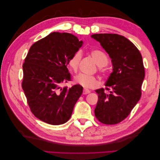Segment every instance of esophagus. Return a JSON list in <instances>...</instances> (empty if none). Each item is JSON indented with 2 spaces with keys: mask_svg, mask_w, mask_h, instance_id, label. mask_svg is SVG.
I'll return each mask as SVG.
<instances>
[{
  "mask_svg": "<svg viewBox=\"0 0 160 160\" xmlns=\"http://www.w3.org/2000/svg\"><path fill=\"white\" fill-rule=\"evenodd\" d=\"M90 92H91V91L89 89H83V94H84V95L89 93Z\"/></svg>",
  "mask_w": 160,
  "mask_h": 160,
  "instance_id": "34e87169",
  "label": "esophagus"
}]
</instances>
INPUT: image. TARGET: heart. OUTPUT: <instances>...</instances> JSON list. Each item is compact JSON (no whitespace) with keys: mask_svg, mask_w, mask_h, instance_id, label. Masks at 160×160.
Wrapping results in <instances>:
<instances>
[{"mask_svg":"<svg viewBox=\"0 0 160 160\" xmlns=\"http://www.w3.org/2000/svg\"><path fill=\"white\" fill-rule=\"evenodd\" d=\"M91 55L96 61L99 67H105L108 62V58L107 54L99 49H93L91 52ZM81 59H82V52L77 51L71 56L68 60V65L70 69L76 72L80 66ZM74 80L76 83L80 84L87 89H92L98 85V80L96 76H89L84 73H79L75 76Z\"/></svg>","mask_w":160,"mask_h":160,"instance_id":"1","label":"heart"}]
</instances>
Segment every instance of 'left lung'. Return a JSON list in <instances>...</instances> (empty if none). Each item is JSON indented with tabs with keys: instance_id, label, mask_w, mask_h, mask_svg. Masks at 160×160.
Instances as JSON below:
<instances>
[{
	"instance_id": "1",
	"label": "left lung",
	"mask_w": 160,
	"mask_h": 160,
	"mask_svg": "<svg viewBox=\"0 0 160 160\" xmlns=\"http://www.w3.org/2000/svg\"><path fill=\"white\" fill-rule=\"evenodd\" d=\"M108 53L113 72L105 86L96 90L98 100L95 115L104 124H116L124 120L140 100L145 76L140 51L124 36L116 33L91 36Z\"/></svg>"
}]
</instances>
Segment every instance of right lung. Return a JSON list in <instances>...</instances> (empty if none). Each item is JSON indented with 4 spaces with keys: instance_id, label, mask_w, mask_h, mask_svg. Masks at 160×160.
Returning a JSON list of instances; mask_svg holds the SVG:
<instances>
[{
    "instance_id": "obj_1",
    "label": "right lung",
    "mask_w": 160,
    "mask_h": 160,
    "mask_svg": "<svg viewBox=\"0 0 160 160\" xmlns=\"http://www.w3.org/2000/svg\"><path fill=\"white\" fill-rule=\"evenodd\" d=\"M82 45L73 34L53 32L30 47L22 64V88L30 110L39 120L52 125L69 120L83 88L60 84L71 80L68 60Z\"/></svg>"
}]
</instances>
